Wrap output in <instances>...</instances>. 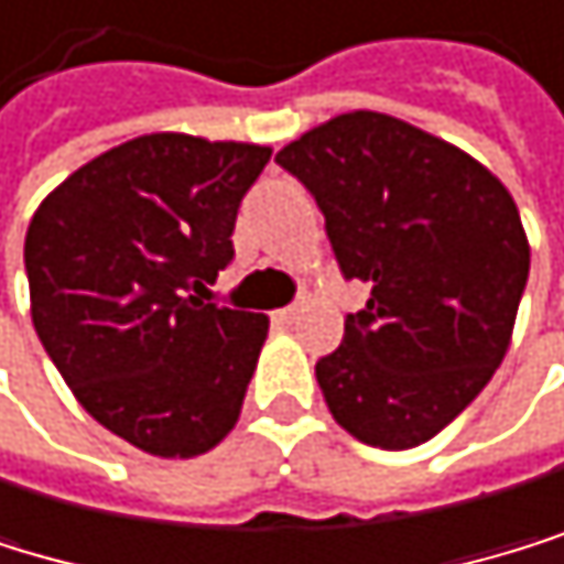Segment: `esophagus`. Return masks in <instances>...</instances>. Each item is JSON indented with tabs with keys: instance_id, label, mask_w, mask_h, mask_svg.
I'll return each instance as SVG.
<instances>
[{
	"instance_id": "obj_1",
	"label": "esophagus",
	"mask_w": 564,
	"mask_h": 564,
	"mask_svg": "<svg viewBox=\"0 0 564 564\" xmlns=\"http://www.w3.org/2000/svg\"><path fill=\"white\" fill-rule=\"evenodd\" d=\"M297 315H301V307H297V304H291V307H280L273 318H276L280 325H294V322H297Z\"/></svg>"
}]
</instances>
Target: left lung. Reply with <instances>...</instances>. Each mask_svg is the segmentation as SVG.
I'll return each mask as SVG.
<instances>
[{"label": "left lung", "instance_id": "8db88e82", "mask_svg": "<svg viewBox=\"0 0 564 564\" xmlns=\"http://www.w3.org/2000/svg\"><path fill=\"white\" fill-rule=\"evenodd\" d=\"M369 301L315 366L332 417L377 448L435 438L507 356L531 249L479 160L383 112H346L276 153Z\"/></svg>", "mask_w": 564, "mask_h": 564}]
</instances>
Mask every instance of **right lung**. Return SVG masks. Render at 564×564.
I'll return each mask as SVG.
<instances>
[{"instance_id":"1","label":"right lung","mask_w":564,"mask_h":564,"mask_svg":"<svg viewBox=\"0 0 564 564\" xmlns=\"http://www.w3.org/2000/svg\"><path fill=\"white\" fill-rule=\"evenodd\" d=\"M270 147L150 132L74 171L26 229L33 328L78 404L160 458L239 421L267 315L208 297Z\"/></svg>"}]
</instances>
